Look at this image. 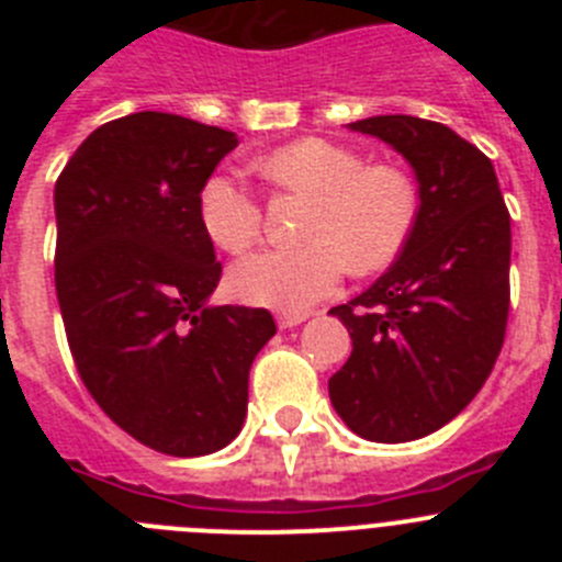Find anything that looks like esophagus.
<instances>
[{
	"instance_id": "esophagus-1",
	"label": "esophagus",
	"mask_w": 562,
	"mask_h": 562,
	"mask_svg": "<svg viewBox=\"0 0 562 562\" xmlns=\"http://www.w3.org/2000/svg\"><path fill=\"white\" fill-rule=\"evenodd\" d=\"M306 317H310V312H278L276 315V321H278V326H281V329H292V326H297V324H304Z\"/></svg>"
}]
</instances>
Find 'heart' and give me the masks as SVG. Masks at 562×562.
Masks as SVG:
<instances>
[{
  "label": "heart",
  "mask_w": 562,
  "mask_h": 562,
  "mask_svg": "<svg viewBox=\"0 0 562 562\" xmlns=\"http://www.w3.org/2000/svg\"><path fill=\"white\" fill-rule=\"evenodd\" d=\"M267 180L312 196L301 222L304 245L241 258L231 286L250 304L297 312L329 295L342 270L374 272L402 250L416 220V191L394 166H366L360 154L321 137L281 146L265 160ZM202 225L227 252H245L261 233V200L236 173L205 182Z\"/></svg>",
  "instance_id": "obj_1"
}]
</instances>
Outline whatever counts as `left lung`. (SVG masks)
<instances>
[{"instance_id":"obj_1","label":"left lung","mask_w":562,"mask_h":562,"mask_svg":"<svg viewBox=\"0 0 562 562\" xmlns=\"http://www.w3.org/2000/svg\"><path fill=\"white\" fill-rule=\"evenodd\" d=\"M414 166L419 211L391 270L329 310L351 357L329 380L340 419L371 441H414L473 402L501 355L509 317L513 227L486 154L411 114L349 123Z\"/></svg>"}]
</instances>
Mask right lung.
I'll use <instances>...</instances> for the list:
<instances>
[{
  "label": "right lung",
  "instance_id": "1",
  "mask_svg": "<svg viewBox=\"0 0 562 562\" xmlns=\"http://www.w3.org/2000/svg\"><path fill=\"white\" fill-rule=\"evenodd\" d=\"M236 134L134 112L89 134L56 182V295L83 385L146 448L207 456L236 439L276 321L207 306L222 278L200 196Z\"/></svg>",
  "mask_w": 562,
  "mask_h": 562
}]
</instances>
